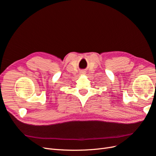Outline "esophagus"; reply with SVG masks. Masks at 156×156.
Returning <instances> with one entry per match:
<instances>
[{
	"label": "esophagus",
	"mask_w": 156,
	"mask_h": 156,
	"mask_svg": "<svg viewBox=\"0 0 156 156\" xmlns=\"http://www.w3.org/2000/svg\"><path fill=\"white\" fill-rule=\"evenodd\" d=\"M81 73H84V72H81Z\"/></svg>",
	"instance_id": "obj_1"
}]
</instances>
